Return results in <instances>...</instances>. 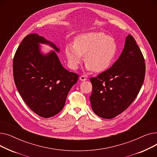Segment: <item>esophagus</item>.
<instances>
[{
    "mask_svg": "<svg viewBox=\"0 0 157 157\" xmlns=\"http://www.w3.org/2000/svg\"><path fill=\"white\" fill-rule=\"evenodd\" d=\"M79 79L81 80V81H85V80H86V76H81L80 77H79Z\"/></svg>",
    "mask_w": 157,
    "mask_h": 157,
    "instance_id": "34e87169",
    "label": "esophagus"
}]
</instances>
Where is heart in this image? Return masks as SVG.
I'll list each match as a JSON object with an SVG mask.
<instances>
[{
  "mask_svg": "<svg viewBox=\"0 0 157 157\" xmlns=\"http://www.w3.org/2000/svg\"><path fill=\"white\" fill-rule=\"evenodd\" d=\"M117 52V44L113 38L101 32H91L76 37L74 45L65 47V54L69 67L78 68L84 56L88 71L98 73L108 69Z\"/></svg>",
  "mask_w": 157,
  "mask_h": 157,
  "instance_id": "heart-1",
  "label": "heart"
}]
</instances>
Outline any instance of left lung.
<instances>
[{
	"instance_id": "left-lung-1",
	"label": "left lung",
	"mask_w": 157,
	"mask_h": 157,
	"mask_svg": "<svg viewBox=\"0 0 157 157\" xmlns=\"http://www.w3.org/2000/svg\"><path fill=\"white\" fill-rule=\"evenodd\" d=\"M144 62L136 41L128 35L124 49L112 67L90 79L92 84L90 100L97 116L114 118L133 102L144 82Z\"/></svg>"
}]
</instances>
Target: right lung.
Wrapping results in <instances>:
<instances>
[{
    "mask_svg": "<svg viewBox=\"0 0 157 157\" xmlns=\"http://www.w3.org/2000/svg\"><path fill=\"white\" fill-rule=\"evenodd\" d=\"M39 44H46L59 52L52 42L37 34L25 37L16 50L13 62V77L23 101L39 116L52 117L62 110L78 75L61 64L56 53L43 55Z\"/></svg>",
    "mask_w": 157,
    "mask_h": 157,
    "instance_id": "1",
    "label": "right lung"
}]
</instances>
